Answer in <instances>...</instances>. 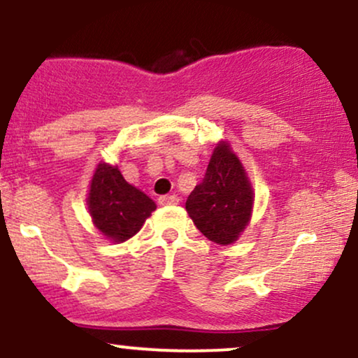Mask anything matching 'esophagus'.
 Instances as JSON below:
<instances>
[{
	"mask_svg": "<svg viewBox=\"0 0 358 358\" xmlns=\"http://www.w3.org/2000/svg\"><path fill=\"white\" fill-rule=\"evenodd\" d=\"M158 202L161 206H171V203L178 202V197L176 195H163V197L158 199Z\"/></svg>",
	"mask_w": 358,
	"mask_h": 358,
	"instance_id": "1",
	"label": "esophagus"
}]
</instances>
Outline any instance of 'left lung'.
Listing matches in <instances>:
<instances>
[{"label":"left lung","mask_w":358,"mask_h":358,"mask_svg":"<svg viewBox=\"0 0 358 358\" xmlns=\"http://www.w3.org/2000/svg\"><path fill=\"white\" fill-rule=\"evenodd\" d=\"M187 212L200 233L217 245H231L250 221L253 190L227 144H219L206 176L187 199Z\"/></svg>","instance_id":"1"}]
</instances>
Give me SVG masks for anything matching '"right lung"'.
<instances>
[{"instance_id":"add662e5","label":"right lung","mask_w":358,"mask_h":358,"mask_svg":"<svg viewBox=\"0 0 358 358\" xmlns=\"http://www.w3.org/2000/svg\"><path fill=\"white\" fill-rule=\"evenodd\" d=\"M93 224L110 241L122 243L132 238L156 209V203L127 183L119 168L98 164L88 195Z\"/></svg>"}]
</instances>
